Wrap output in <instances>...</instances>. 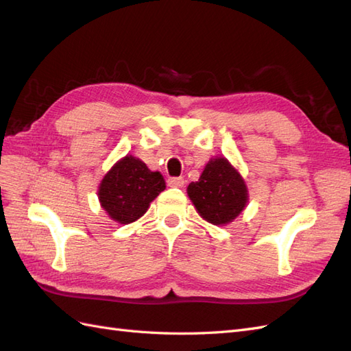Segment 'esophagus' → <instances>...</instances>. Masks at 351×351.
Instances as JSON below:
<instances>
[{"label":"esophagus","instance_id":"obj_1","mask_svg":"<svg viewBox=\"0 0 351 351\" xmlns=\"http://www.w3.org/2000/svg\"><path fill=\"white\" fill-rule=\"evenodd\" d=\"M186 183V180L183 177H171L168 178V186L169 187H183Z\"/></svg>","mask_w":351,"mask_h":351}]
</instances>
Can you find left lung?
Returning <instances> with one entry per match:
<instances>
[{
	"label": "left lung",
	"instance_id": "left-lung-1",
	"mask_svg": "<svg viewBox=\"0 0 351 351\" xmlns=\"http://www.w3.org/2000/svg\"><path fill=\"white\" fill-rule=\"evenodd\" d=\"M197 214L214 226H227L249 204L246 182L227 158H210L197 182L187 187Z\"/></svg>",
	"mask_w": 351,
	"mask_h": 351
}]
</instances>
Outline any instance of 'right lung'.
<instances>
[{
    "mask_svg": "<svg viewBox=\"0 0 351 351\" xmlns=\"http://www.w3.org/2000/svg\"><path fill=\"white\" fill-rule=\"evenodd\" d=\"M164 190L161 173L151 171L139 158L125 155L101 180L98 199L112 221L125 226L139 219Z\"/></svg>",
    "mask_w": 351,
    "mask_h": 351,
    "instance_id": "add662e5",
    "label": "right lung"
}]
</instances>
